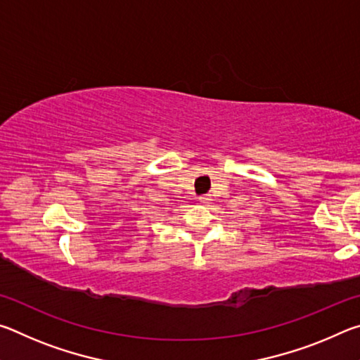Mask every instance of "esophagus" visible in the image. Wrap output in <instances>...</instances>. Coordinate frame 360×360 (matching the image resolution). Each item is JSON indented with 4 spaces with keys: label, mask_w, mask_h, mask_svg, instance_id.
Listing matches in <instances>:
<instances>
[{
    "label": "esophagus",
    "mask_w": 360,
    "mask_h": 360,
    "mask_svg": "<svg viewBox=\"0 0 360 360\" xmlns=\"http://www.w3.org/2000/svg\"><path fill=\"white\" fill-rule=\"evenodd\" d=\"M198 200H200V202H202V203H210V195H202V197H198Z\"/></svg>",
    "instance_id": "esophagus-1"
}]
</instances>
